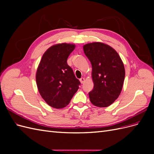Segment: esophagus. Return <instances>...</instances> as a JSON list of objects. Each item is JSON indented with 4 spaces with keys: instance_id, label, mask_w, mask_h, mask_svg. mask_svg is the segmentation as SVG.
I'll list each match as a JSON object with an SVG mask.
<instances>
[{
    "instance_id": "esophagus-1",
    "label": "esophagus",
    "mask_w": 154,
    "mask_h": 154,
    "mask_svg": "<svg viewBox=\"0 0 154 154\" xmlns=\"http://www.w3.org/2000/svg\"><path fill=\"white\" fill-rule=\"evenodd\" d=\"M85 79L84 78H82L80 79V81L81 83H84V82H85Z\"/></svg>"
}]
</instances>
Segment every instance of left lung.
<instances>
[{"mask_svg":"<svg viewBox=\"0 0 154 154\" xmlns=\"http://www.w3.org/2000/svg\"><path fill=\"white\" fill-rule=\"evenodd\" d=\"M92 65L94 88L88 93L91 103L98 107H107L118 99L122 91L125 70L122 58L114 49L96 42L83 46Z\"/></svg>","mask_w":154,"mask_h":154,"instance_id":"left-lung-1","label":"left lung"}]
</instances>
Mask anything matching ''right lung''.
Here are the masks:
<instances>
[{"instance_id": "1", "label": "right lung", "mask_w": 154, "mask_h": 154, "mask_svg": "<svg viewBox=\"0 0 154 154\" xmlns=\"http://www.w3.org/2000/svg\"><path fill=\"white\" fill-rule=\"evenodd\" d=\"M76 45L54 44L46 50L36 72V82L40 96L53 108L60 109L70 103L80 82L67 63Z\"/></svg>"}]
</instances>
